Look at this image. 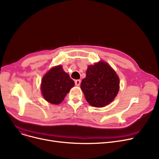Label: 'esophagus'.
Wrapping results in <instances>:
<instances>
[{
	"label": "esophagus",
	"instance_id": "esophagus-1",
	"mask_svg": "<svg viewBox=\"0 0 159 159\" xmlns=\"http://www.w3.org/2000/svg\"><path fill=\"white\" fill-rule=\"evenodd\" d=\"M80 80H75V86H79L80 85Z\"/></svg>",
	"mask_w": 159,
	"mask_h": 159
}]
</instances>
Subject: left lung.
<instances>
[{"mask_svg": "<svg viewBox=\"0 0 159 159\" xmlns=\"http://www.w3.org/2000/svg\"><path fill=\"white\" fill-rule=\"evenodd\" d=\"M119 78L115 70L101 61L88 67L80 88L91 106L102 107L113 101L119 91Z\"/></svg>", "mask_w": 159, "mask_h": 159, "instance_id": "8db88e82", "label": "left lung"}]
</instances>
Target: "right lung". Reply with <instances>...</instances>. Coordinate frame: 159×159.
Here are the masks:
<instances>
[{"mask_svg": "<svg viewBox=\"0 0 159 159\" xmlns=\"http://www.w3.org/2000/svg\"><path fill=\"white\" fill-rule=\"evenodd\" d=\"M74 81L66 73L61 65L50 69L43 77L40 89L43 97L48 102L58 104L62 102L71 88Z\"/></svg>", "mask_w": 159, "mask_h": 159, "instance_id": "right-lung-1", "label": "right lung"}]
</instances>
